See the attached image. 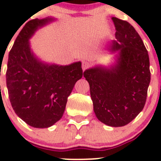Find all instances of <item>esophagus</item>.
I'll list each match as a JSON object with an SVG mask.
<instances>
[{"mask_svg": "<svg viewBox=\"0 0 161 161\" xmlns=\"http://www.w3.org/2000/svg\"><path fill=\"white\" fill-rule=\"evenodd\" d=\"M89 67V63L86 62V61H82V70L85 71L87 68Z\"/></svg>", "mask_w": 161, "mask_h": 161, "instance_id": "34e87169", "label": "esophagus"}]
</instances>
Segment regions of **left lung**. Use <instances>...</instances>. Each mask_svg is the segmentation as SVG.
<instances>
[{
	"label": "left lung",
	"mask_w": 161,
	"mask_h": 161,
	"mask_svg": "<svg viewBox=\"0 0 161 161\" xmlns=\"http://www.w3.org/2000/svg\"><path fill=\"white\" fill-rule=\"evenodd\" d=\"M116 28L109 52L115 61L86 69L93 111L97 119L111 127L131 122L145 106L150 82V59L142 39L126 21L111 18Z\"/></svg>",
	"instance_id": "obj_1"
}]
</instances>
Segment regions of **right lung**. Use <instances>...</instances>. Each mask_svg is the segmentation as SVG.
Here are the masks:
<instances>
[{
    "label": "right lung",
    "instance_id": "right-lung-1",
    "mask_svg": "<svg viewBox=\"0 0 161 161\" xmlns=\"http://www.w3.org/2000/svg\"><path fill=\"white\" fill-rule=\"evenodd\" d=\"M55 18L29 21L9 52L6 82L16 114L29 125L49 128L59 121L75 82L82 77L81 61L68 65L42 61L31 48L30 40L39 29Z\"/></svg>",
    "mask_w": 161,
    "mask_h": 161
}]
</instances>
